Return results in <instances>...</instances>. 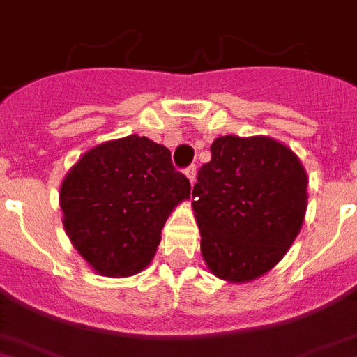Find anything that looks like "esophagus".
I'll return each mask as SVG.
<instances>
[{"label": "esophagus", "mask_w": 357, "mask_h": 357, "mask_svg": "<svg viewBox=\"0 0 357 357\" xmlns=\"http://www.w3.org/2000/svg\"><path fill=\"white\" fill-rule=\"evenodd\" d=\"M185 176H187V179L190 181V185L196 183V167H194V165H190L188 169H185Z\"/></svg>", "instance_id": "esophagus-1"}]
</instances>
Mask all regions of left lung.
Here are the masks:
<instances>
[{"label": "left lung", "mask_w": 357, "mask_h": 357, "mask_svg": "<svg viewBox=\"0 0 357 357\" xmlns=\"http://www.w3.org/2000/svg\"><path fill=\"white\" fill-rule=\"evenodd\" d=\"M308 176L294 150L271 137L224 135L198 172L192 211L207 268L233 284L275 268L303 227Z\"/></svg>", "instance_id": "8db88e82"}]
</instances>
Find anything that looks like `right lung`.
<instances>
[{
	"label": "right lung",
	"mask_w": 357,
	"mask_h": 357,
	"mask_svg": "<svg viewBox=\"0 0 357 357\" xmlns=\"http://www.w3.org/2000/svg\"><path fill=\"white\" fill-rule=\"evenodd\" d=\"M190 198V183L176 172L170 150L128 135L84 153L60 187L66 234L102 277L143 271L158 251L161 229Z\"/></svg>",
	"instance_id": "1"
}]
</instances>
